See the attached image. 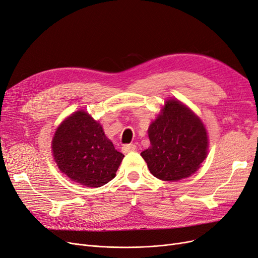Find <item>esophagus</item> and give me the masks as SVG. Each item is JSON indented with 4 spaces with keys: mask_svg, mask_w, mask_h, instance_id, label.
Masks as SVG:
<instances>
[{
    "mask_svg": "<svg viewBox=\"0 0 258 258\" xmlns=\"http://www.w3.org/2000/svg\"><path fill=\"white\" fill-rule=\"evenodd\" d=\"M136 150V145L134 144H130V145H124L122 147V152L123 153H130Z\"/></svg>",
    "mask_w": 258,
    "mask_h": 258,
    "instance_id": "34e87169",
    "label": "esophagus"
}]
</instances>
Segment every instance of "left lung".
I'll use <instances>...</instances> for the list:
<instances>
[{
	"label": "left lung",
	"instance_id": "left-lung-1",
	"mask_svg": "<svg viewBox=\"0 0 258 258\" xmlns=\"http://www.w3.org/2000/svg\"><path fill=\"white\" fill-rule=\"evenodd\" d=\"M150 147L140 154L154 177L178 181L193 174L207 157V131L202 120L178 99H167L148 128Z\"/></svg>",
	"mask_w": 258,
	"mask_h": 258
}]
</instances>
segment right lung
I'll return each mask as SVG.
<instances>
[{
  "label": "right lung",
  "mask_w": 258,
  "mask_h": 258,
  "mask_svg": "<svg viewBox=\"0 0 258 258\" xmlns=\"http://www.w3.org/2000/svg\"><path fill=\"white\" fill-rule=\"evenodd\" d=\"M53 159L72 181L99 187L115 176L124 155L108 139L101 124L79 110L66 118L52 138Z\"/></svg>",
  "instance_id": "right-lung-1"
}]
</instances>
